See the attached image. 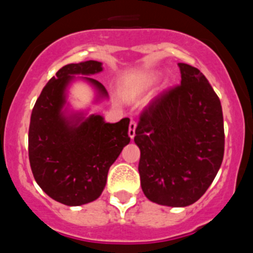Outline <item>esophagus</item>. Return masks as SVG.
<instances>
[{
  "label": "esophagus",
  "mask_w": 253,
  "mask_h": 253,
  "mask_svg": "<svg viewBox=\"0 0 253 253\" xmlns=\"http://www.w3.org/2000/svg\"><path fill=\"white\" fill-rule=\"evenodd\" d=\"M135 128H137V123H135L133 119H131L130 123H129V130H128L129 137H130L131 139H133L134 135H135Z\"/></svg>",
  "instance_id": "1"
}]
</instances>
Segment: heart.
<instances>
[{
  "label": "heart",
  "mask_w": 253,
  "mask_h": 253,
  "mask_svg": "<svg viewBox=\"0 0 253 253\" xmlns=\"http://www.w3.org/2000/svg\"><path fill=\"white\" fill-rule=\"evenodd\" d=\"M153 82H154V78H149L148 81L146 82V84L147 86H151V84H153Z\"/></svg>",
  "instance_id": "heart-1"
}]
</instances>
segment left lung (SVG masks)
Here are the masks:
<instances>
[{
    "label": "left lung",
    "mask_w": 253,
    "mask_h": 253,
    "mask_svg": "<svg viewBox=\"0 0 253 253\" xmlns=\"http://www.w3.org/2000/svg\"><path fill=\"white\" fill-rule=\"evenodd\" d=\"M178 67L181 84L143 110L134 137L143 193L151 202L173 208L204 195L224 154L220 100L198 68Z\"/></svg>",
    "instance_id": "8db88e82"
}]
</instances>
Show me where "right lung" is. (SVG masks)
<instances>
[{"label": "right lung", "instance_id": "add662e5", "mask_svg": "<svg viewBox=\"0 0 253 253\" xmlns=\"http://www.w3.org/2000/svg\"><path fill=\"white\" fill-rule=\"evenodd\" d=\"M102 71V63H71L49 80L31 113L29 161L35 181L55 202L78 207L99 198L109 169L130 142L128 118L106 123L97 114L69 110V84L80 78L95 88V102L107 99L99 81L87 76ZM77 74L86 78H76Z\"/></svg>", "mask_w": 253, "mask_h": 253}]
</instances>
